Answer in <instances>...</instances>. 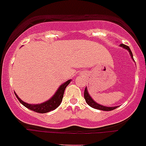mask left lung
Returning a JSON list of instances; mask_svg holds the SVG:
<instances>
[{
	"mask_svg": "<svg viewBox=\"0 0 146 146\" xmlns=\"http://www.w3.org/2000/svg\"><path fill=\"white\" fill-rule=\"evenodd\" d=\"M121 47H122L123 48L126 49V50H127L129 52L130 55H131V58H132V60H134V58H133V55H132V53H131V50H130L129 47H128V46H126V45L123 44H121V45H120ZM135 61V60H134ZM84 98L85 99H86V102H87V104H88L89 106H91V108H95V109H97V110H104V111H110V110H115L118 107H105V106H103V105H101V104H98V103H96V102H94V100H93L92 98L91 97V96L88 94V90L87 88H86V89H85V91H84Z\"/></svg>",
	"mask_w": 146,
	"mask_h": 146,
	"instance_id": "1",
	"label": "left lung"
}]
</instances>
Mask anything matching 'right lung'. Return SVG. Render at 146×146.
I'll return each mask as SVG.
<instances>
[{
  "mask_svg": "<svg viewBox=\"0 0 146 146\" xmlns=\"http://www.w3.org/2000/svg\"><path fill=\"white\" fill-rule=\"evenodd\" d=\"M70 82L71 80H69L68 81L64 82V84H62L61 86L58 88L57 91L55 92V94H54L53 96H52L51 99H50L49 100H47V102H45L42 103V104H28V103H25L23 101H22L21 99L18 97V96L16 94V93H15V94L16 95L17 98L18 100L20 101V102L23 105H24L25 108H28V109L31 110L36 112V113H48V112L50 111H52L53 110L56 109V108L60 105V103H61L62 102V99H63V96H64V91H65L66 86L70 83Z\"/></svg>",
  "mask_w": 146,
  "mask_h": 146,
  "instance_id": "obj_1",
  "label": "right lung"
}]
</instances>
